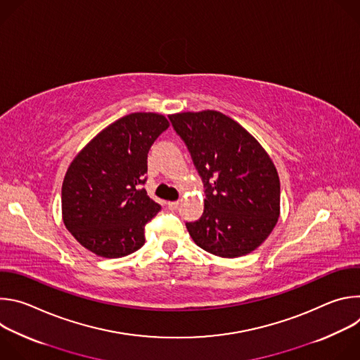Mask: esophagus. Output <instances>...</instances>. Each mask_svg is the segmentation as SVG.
<instances>
[{"mask_svg":"<svg viewBox=\"0 0 360 360\" xmlns=\"http://www.w3.org/2000/svg\"><path fill=\"white\" fill-rule=\"evenodd\" d=\"M167 205H168V208H169L171 211H175V210H178V207H179V200H171V202H168Z\"/></svg>","mask_w":360,"mask_h":360,"instance_id":"1","label":"esophagus"}]
</instances>
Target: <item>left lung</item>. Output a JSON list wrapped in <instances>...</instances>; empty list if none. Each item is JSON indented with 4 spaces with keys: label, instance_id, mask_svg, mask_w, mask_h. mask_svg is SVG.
I'll list each match as a JSON object with an SVG mask.
<instances>
[{
    "label": "left lung",
    "instance_id": "1",
    "mask_svg": "<svg viewBox=\"0 0 360 360\" xmlns=\"http://www.w3.org/2000/svg\"><path fill=\"white\" fill-rule=\"evenodd\" d=\"M205 188L202 217L186 222L193 242L221 258L258 248L275 228L281 210L278 171L243 127L218 111L169 115Z\"/></svg>",
    "mask_w": 360,
    "mask_h": 360
}]
</instances>
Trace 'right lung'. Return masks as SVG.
<instances>
[{"label": "right lung", "instance_id": "add662e5", "mask_svg": "<svg viewBox=\"0 0 360 360\" xmlns=\"http://www.w3.org/2000/svg\"><path fill=\"white\" fill-rule=\"evenodd\" d=\"M168 127L160 114L125 115L74 158L63 182V221L84 248L122 258L145 243V225L161 211L142 188L148 152Z\"/></svg>", "mask_w": 360, "mask_h": 360}]
</instances>
